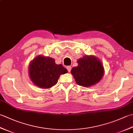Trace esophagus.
Segmentation results:
<instances>
[{
  "label": "esophagus",
  "mask_w": 133,
  "mask_h": 133,
  "mask_svg": "<svg viewBox=\"0 0 133 133\" xmlns=\"http://www.w3.org/2000/svg\"><path fill=\"white\" fill-rule=\"evenodd\" d=\"M67 69L68 70L69 72H70L71 70V66H67Z\"/></svg>",
  "instance_id": "34e87169"
}]
</instances>
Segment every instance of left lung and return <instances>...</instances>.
<instances>
[{"mask_svg":"<svg viewBox=\"0 0 133 133\" xmlns=\"http://www.w3.org/2000/svg\"><path fill=\"white\" fill-rule=\"evenodd\" d=\"M78 66L72 67L71 74L78 85L88 87L102 79L104 71L102 63L94 55H86L77 61Z\"/></svg>","mask_w":133,"mask_h":133,"instance_id":"8db88e82","label":"left lung"}]
</instances>
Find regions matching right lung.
I'll return each instance as SVG.
<instances>
[{"mask_svg": "<svg viewBox=\"0 0 133 133\" xmlns=\"http://www.w3.org/2000/svg\"><path fill=\"white\" fill-rule=\"evenodd\" d=\"M67 72L61 64L55 63L54 59L42 55L34 58L29 66L31 81L35 86L44 89L55 85L60 75Z\"/></svg>", "mask_w": 133, "mask_h": 133, "instance_id": "add662e5", "label": "right lung"}]
</instances>
